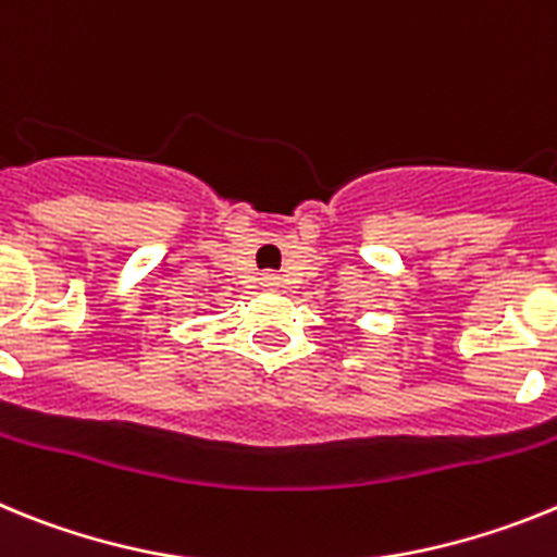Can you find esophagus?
<instances>
[{"instance_id": "obj_1", "label": "esophagus", "mask_w": 557, "mask_h": 557, "mask_svg": "<svg viewBox=\"0 0 557 557\" xmlns=\"http://www.w3.org/2000/svg\"><path fill=\"white\" fill-rule=\"evenodd\" d=\"M263 285H265V288H274V285H277V277H272V274H265Z\"/></svg>"}]
</instances>
